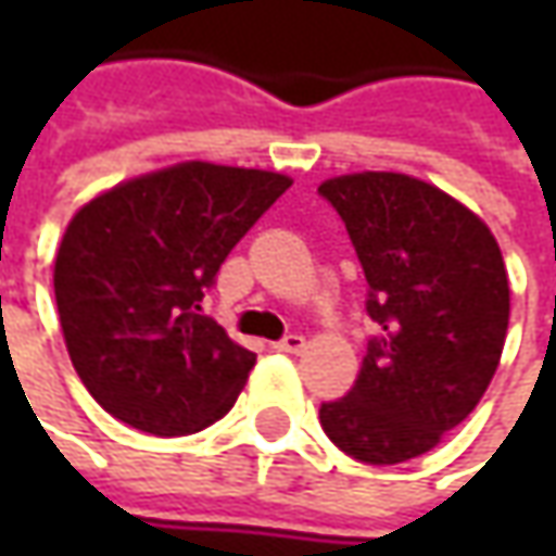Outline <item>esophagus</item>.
Returning a JSON list of instances; mask_svg holds the SVG:
<instances>
[{
    "mask_svg": "<svg viewBox=\"0 0 556 556\" xmlns=\"http://www.w3.org/2000/svg\"><path fill=\"white\" fill-rule=\"evenodd\" d=\"M275 350H278V353H290V355L303 353V350H306V337L290 333V337H285V340H278V343H275Z\"/></svg>",
    "mask_w": 556,
    "mask_h": 556,
    "instance_id": "obj_1",
    "label": "esophagus"
}]
</instances>
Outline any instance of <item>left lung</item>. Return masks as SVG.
Here are the masks:
<instances>
[{"label": "left lung", "mask_w": 556, "mask_h": 556, "mask_svg": "<svg viewBox=\"0 0 556 556\" xmlns=\"http://www.w3.org/2000/svg\"><path fill=\"white\" fill-rule=\"evenodd\" d=\"M353 238L380 325L350 395L321 405L337 448L365 464L427 455L477 408L502 362L510 285L480 216L405 173L318 185Z\"/></svg>", "instance_id": "8db88e82"}]
</instances>
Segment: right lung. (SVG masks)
<instances>
[{
  "instance_id": "right-lung-1",
  "label": "right lung",
  "mask_w": 556,
  "mask_h": 556,
  "mask_svg": "<svg viewBox=\"0 0 556 556\" xmlns=\"http://www.w3.org/2000/svg\"><path fill=\"white\" fill-rule=\"evenodd\" d=\"M290 182L185 161L76 210L54 256V303L76 374L108 415L151 437L228 415L256 355L201 315L203 290Z\"/></svg>"
}]
</instances>
